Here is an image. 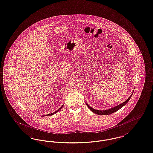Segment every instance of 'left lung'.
Masks as SVG:
<instances>
[{
    "label": "left lung",
    "mask_w": 153,
    "mask_h": 153,
    "mask_svg": "<svg viewBox=\"0 0 153 153\" xmlns=\"http://www.w3.org/2000/svg\"><path fill=\"white\" fill-rule=\"evenodd\" d=\"M134 91V90H133V92L132 93V94L131 95V96L128 98V99L126 100L125 102H124L123 103L117 105L115 107H113V108H110L108 110H96L95 108H91V106H90L88 105V104H87V103L85 102L87 106H88V108H90V110H91L92 112H94L95 114H98V115H108V114H112L116 111H117V110H120L121 108H123L124 106H125L126 104L128 103V102L129 100V99H131L132 94H133V92Z\"/></svg>",
    "instance_id": "1"
}]
</instances>
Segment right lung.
<instances>
[{"mask_svg": "<svg viewBox=\"0 0 153 153\" xmlns=\"http://www.w3.org/2000/svg\"><path fill=\"white\" fill-rule=\"evenodd\" d=\"M63 105H62V106H61V108H59V109H58V110H56V111H55V112H54V113H50V114H47V115H45V116H51V115H53V114H55V113H57V112H58V111H59V110H61V108H63Z\"/></svg>", "mask_w": 153, "mask_h": 153, "instance_id": "1", "label": "right lung"}]
</instances>
